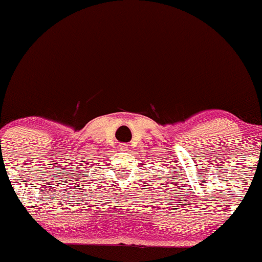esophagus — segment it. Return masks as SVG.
Masks as SVG:
<instances>
[{
	"mask_svg": "<svg viewBox=\"0 0 262 262\" xmlns=\"http://www.w3.org/2000/svg\"><path fill=\"white\" fill-rule=\"evenodd\" d=\"M120 150H127L126 144H120Z\"/></svg>",
	"mask_w": 262,
	"mask_h": 262,
	"instance_id": "esophagus-1",
	"label": "esophagus"
}]
</instances>
